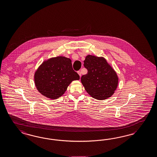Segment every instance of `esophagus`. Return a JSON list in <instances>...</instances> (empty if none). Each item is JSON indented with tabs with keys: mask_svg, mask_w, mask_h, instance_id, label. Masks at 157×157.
Returning <instances> with one entry per match:
<instances>
[{
	"mask_svg": "<svg viewBox=\"0 0 157 157\" xmlns=\"http://www.w3.org/2000/svg\"><path fill=\"white\" fill-rule=\"evenodd\" d=\"M77 73H78V74L79 75V76H80V77L81 76V73L80 71H78V72H77Z\"/></svg>",
	"mask_w": 157,
	"mask_h": 157,
	"instance_id": "1",
	"label": "esophagus"
}]
</instances>
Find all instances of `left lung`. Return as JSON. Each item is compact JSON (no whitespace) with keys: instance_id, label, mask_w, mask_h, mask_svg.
<instances>
[{"instance_id":"1","label":"left lung","mask_w":157,"mask_h":157,"mask_svg":"<svg viewBox=\"0 0 157 157\" xmlns=\"http://www.w3.org/2000/svg\"><path fill=\"white\" fill-rule=\"evenodd\" d=\"M88 73L81 78L85 90L97 100L110 98L118 85L117 73L103 57L88 55L84 61Z\"/></svg>"}]
</instances>
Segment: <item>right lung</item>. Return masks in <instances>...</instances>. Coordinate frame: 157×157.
<instances>
[{"mask_svg":"<svg viewBox=\"0 0 157 157\" xmlns=\"http://www.w3.org/2000/svg\"><path fill=\"white\" fill-rule=\"evenodd\" d=\"M79 79V75L73 69L71 59L63 56L45 61L34 74L36 89L51 99L61 97L72 81Z\"/></svg>","mask_w":157,"mask_h":157,"instance_id":"right-lung-1","label":"right lung"}]
</instances>
